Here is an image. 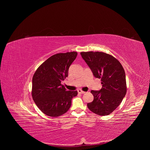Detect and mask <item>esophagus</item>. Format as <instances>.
Instances as JSON below:
<instances>
[{"instance_id": "1", "label": "esophagus", "mask_w": 150, "mask_h": 150, "mask_svg": "<svg viewBox=\"0 0 150 150\" xmlns=\"http://www.w3.org/2000/svg\"><path fill=\"white\" fill-rule=\"evenodd\" d=\"M78 93L79 94H84V93H85V92L82 91L81 90H78Z\"/></svg>"}]
</instances>
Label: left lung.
I'll return each mask as SVG.
<instances>
[{
  "label": "left lung",
  "instance_id": "obj_1",
  "mask_svg": "<svg viewBox=\"0 0 150 150\" xmlns=\"http://www.w3.org/2000/svg\"><path fill=\"white\" fill-rule=\"evenodd\" d=\"M82 59L95 78L101 79L102 88L91 90L94 96L88 108L100 116H107L120 105L126 93V75L120 63L113 56L103 52H81Z\"/></svg>",
  "mask_w": 150,
  "mask_h": 150
}]
</instances>
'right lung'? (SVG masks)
Masks as SVG:
<instances>
[{"label":"right lung","instance_id":"add662e5","mask_svg":"<svg viewBox=\"0 0 150 150\" xmlns=\"http://www.w3.org/2000/svg\"><path fill=\"white\" fill-rule=\"evenodd\" d=\"M77 52L53 55L42 63L33 77L32 97L45 115L58 117L70 108L77 91H67L61 84L68 76L69 68L77 56Z\"/></svg>","mask_w":150,"mask_h":150}]
</instances>
